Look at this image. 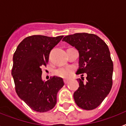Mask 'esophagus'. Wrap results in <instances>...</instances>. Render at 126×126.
<instances>
[{
    "label": "esophagus",
    "instance_id": "esophagus-1",
    "mask_svg": "<svg viewBox=\"0 0 126 126\" xmlns=\"http://www.w3.org/2000/svg\"><path fill=\"white\" fill-rule=\"evenodd\" d=\"M68 82H69V80H67V79H65V80H64V82H65V84H67Z\"/></svg>",
    "mask_w": 126,
    "mask_h": 126
}]
</instances>
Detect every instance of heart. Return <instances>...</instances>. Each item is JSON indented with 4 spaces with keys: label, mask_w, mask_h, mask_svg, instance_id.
Masks as SVG:
<instances>
[{
    "label": "heart",
    "mask_w": 126,
    "mask_h": 126,
    "mask_svg": "<svg viewBox=\"0 0 126 126\" xmlns=\"http://www.w3.org/2000/svg\"><path fill=\"white\" fill-rule=\"evenodd\" d=\"M74 69L73 67H61L55 71V74L57 77L63 79H69L73 75Z\"/></svg>",
    "instance_id": "b5f03b06"
}]
</instances>
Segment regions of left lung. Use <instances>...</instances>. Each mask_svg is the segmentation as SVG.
I'll return each mask as SVG.
<instances>
[{
  "label": "left lung",
  "mask_w": 126,
  "mask_h": 126,
  "mask_svg": "<svg viewBox=\"0 0 126 126\" xmlns=\"http://www.w3.org/2000/svg\"><path fill=\"white\" fill-rule=\"evenodd\" d=\"M63 41L74 46L79 52L77 75L86 73V81L79 79V89L73 97L77 105L93 110L101 103L112 86L113 63L107 44L95 34L86 32L65 36Z\"/></svg>",
  "instance_id": "left-lung-1"
}]
</instances>
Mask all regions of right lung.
<instances>
[{"label":"right lung","instance_id":"add662e5","mask_svg":"<svg viewBox=\"0 0 126 126\" xmlns=\"http://www.w3.org/2000/svg\"><path fill=\"white\" fill-rule=\"evenodd\" d=\"M63 36L32 35L20 42L13 57L12 69L17 95L34 111L45 112L57 103V94L64 86L63 79H42V67H46L49 52Z\"/></svg>","mask_w":126,"mask_h":126}]
</instances>
